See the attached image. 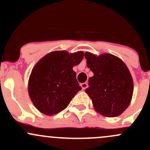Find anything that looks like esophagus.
Masks as SVG:
<instances>
[{"mask_svg": "<svg viewBox=\"0 0 150 150\" xmlns=\"http://www.w3.org/2000/svg\"><path fill=\"white\" fill-rule=\"evenodd\" d=\"M80 86H81L82 89L84 90V89H86V88H88V83H86V82H84V83H81V84H80Z\"/></svg>", "mask_w": 150, "mask_h": 150, "instance_id": "esophagus-1", "label": "esophagus"}]
</instances>
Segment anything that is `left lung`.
<instances>
[{"mask_svg":"<svg viewBox=\"0 0 150 150\" xmlns=\"http://www.w3.org/2000/svg\"><path fill=\"white\" fill-rule=\"evenodd\" d=\"M84 57L94 73L85 91L95 110L108 117L120 115L130 104L133 94V80L128 68L121 59L109 54L97 57L86 52Z\"/></svg>","mask_w":150,"mask_h":150,"instance_id":"1","label":"left lung"}]
</instances>
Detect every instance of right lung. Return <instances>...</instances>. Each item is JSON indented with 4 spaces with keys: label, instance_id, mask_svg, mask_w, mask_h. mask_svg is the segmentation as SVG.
Returning a JSON list of instances; mask_svg holds the SVG:
<instances>
[{
    "label": "right lung",
    "instance_id": "right-lung-1",
    "mask_svg": "<svg viewBox=\"0 0 150 150\" xmlns=\"http://www.w3.org/2000/svg\"><path fill=\"white\" fill-rule=\"evenodd\" d=\"M83 58L82 51L69 54L58 51L48 54L36 64L28 88L32 102L41 113L53 115L62 112L81 89L73 67Z\"/></svg>",
    "mask_w": 150,
    "mask_h": 150
}]
</instances>
